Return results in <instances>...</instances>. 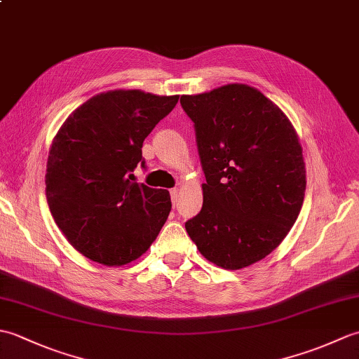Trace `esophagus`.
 <instances>
[{
	"instance_id": "34e87169",
	"label": "esophagus",
	"mask_w": 359,
	"mask_h": 359,
	"mask_svg": "<svg viewBox=\"0 0 359 359\" xmlns=\"http://www.w3.org/2000/svg\"><path fill=\"white\" fill-rule=\"evenodd\" d=\"M170 194H171V202H172V205L175 207V205H177V201H179V189L177 188H172L171 191H170Z\"/></svg>"
}]
</instances>
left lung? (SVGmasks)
Returning <instances> with one entry per match:
<instances>
[{"label": "left lung", "mask_w": 359, "mask_h": 359, "mask_svg": "<svg viewBox=\"0 0 359 359\" xmlns=\"http://www.w3.org/2000/svg\"><path fill=\"white\" fill-rule=\"evenodd\" d=\"M193 120L207 184L199 215L185 224L210 262L239 270L276 248L296 222L306 163L294 128L257 89L233 83L182 95Z\"/></svg>", "instance_id": "obj_1"}]
</instances>
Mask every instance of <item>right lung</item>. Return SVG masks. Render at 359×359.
<instances>
[{"mask_svg":"<svg viewBox=\"0 0 359 359\" xmlns=\"http://www.w3.org/2000/svg\"><path fill=\"white\" fill-rule=\"evenodd\" d=\"M179 95L139 89L89 98L60 128L48 157L46 197L60 230L90 261L125 265L156 241L171 211L166 189L137 184L143 140Z\"/></svg>","mask_w":359,"mask_h":359,"instance_id":"right-lung-1","label":"right lung"}]
</instances>
